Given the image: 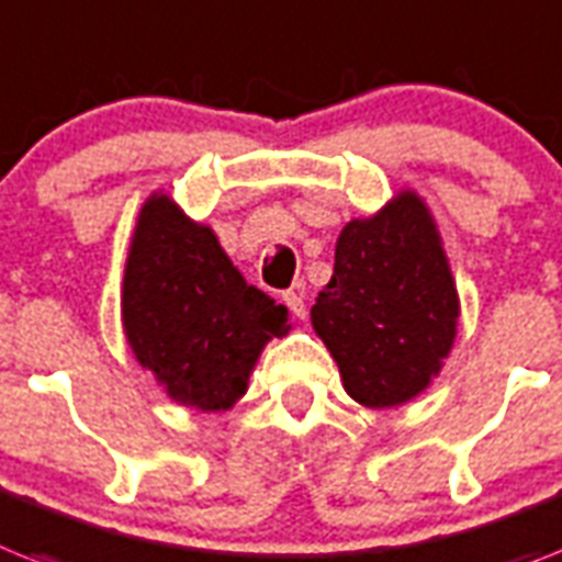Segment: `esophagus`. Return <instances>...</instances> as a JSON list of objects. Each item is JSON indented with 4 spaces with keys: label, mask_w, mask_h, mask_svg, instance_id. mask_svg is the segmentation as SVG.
Segmentation results:
<instances>
[{
    "label": "esophagus",
    "mask_w": 562,
    "mask_h": 562,
    "mask_svg": "<svg viewBox=\"0 0 562 562\" xmlns=\"http://www.w3.org/2000/svg\"><path fill=\"white\" fill-rule=\"evenodd\" d=\"M284 304L290 307V313L295 315V318H304V315H307V307H304V286H290V290L284 292Z\"/></svg>",
    "instance_id": "obj_1"
}]
</instances>
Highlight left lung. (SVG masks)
<instances>
[{
	"instance_id": "8db88e82",
	"label": "left lung",
	"mask_w": 562,
	"mask_h": 562,
	"mask_svg": "<svg viewBox=\"0 0 562 562\" xmlns=\"http://www.w3.org/2000/svg\"><path fill=\"white\" fill-rule=\"evenodd\" d=\"M310 318L359 405H405L434 382L457 338L459 295L419 194L402 189L341 229L330 284Z\"/></svg>"
}]
</instances>
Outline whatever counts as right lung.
<instances>
[{
	"label": "right lung",
	"instance_id": "add662e5",
	"mask_svg": "<svg viewBox=\"0 0 562 562\" xmlns=\"http://www.w3.org/2000/svg\"><path fill=\"white\" fill-rule=\"evenodd\" d=\"M123 333L166 396L203 414L229 411L270 338L290 333L286 307L247 284L212 226L155 192L125 258Z\"/></svg>",
	"mask_w": 562,
	"mask_h": 562
}]
</instances>
